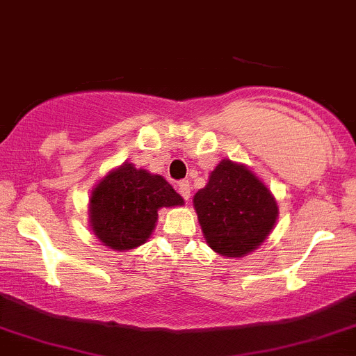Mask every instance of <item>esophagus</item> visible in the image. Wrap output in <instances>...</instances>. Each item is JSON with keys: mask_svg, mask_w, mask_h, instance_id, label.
Segmentation results:
<instances>
[{"mask_svg": "<svg viewBox=\"0 0 356 356\" xmlns=\"http://www.w3.org/2000/svg\"><path fill=\"white\" fill-rule=\"evenodd\" d=\"M190 190H192V186H190V183L186 181V179H185V181L178 183V192L183 198H185V200H188V198H190Z\"/></svg>", "mask_w": 356, "mask_h": 356, "instance_id": "1", "label": "esophagus"}]
</instances>
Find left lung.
Instances as JSON below:
<instances>
[{
	"label": "left lung",
	"instance_id": "8db88e82",
	"mask_svg": "<svg viewBox=\"0 0 356 356\" xmlns=\"http://www.w3.org/2000/svg\"><path fill=\"white\" fill-rule=\"evenodd\" d=\"M207 244L227 258L250 254L268 238L278 205L268 186L244 164L222 159L193 197Z\"/></svg>",
	"mask_w": 356,
	"mask_h": 356
}]
</instances>
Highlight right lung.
<instances>
[{
    "instance_id": "1",
    "label": "right lung",
    "mask_w": 356,
    "mask_h": 356,
    "mask_svg": "<svg viewBox=\"0 0 356 356\" xmlns=\"http://www.w3.org/2000/svg\"><path fill=\"white\" fill-rule=\"evenodd\" d=\"M177 205H183V198L166 179L124 163L91 192V231L110 250H134L152 234L158 210Z\"/></svg>"
}]
</instances>
